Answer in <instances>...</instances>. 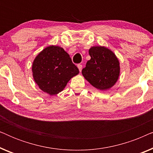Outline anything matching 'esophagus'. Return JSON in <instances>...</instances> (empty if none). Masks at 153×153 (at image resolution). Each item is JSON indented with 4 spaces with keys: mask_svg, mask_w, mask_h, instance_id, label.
I'll return each instance as SVG.
<instances>
[{
    "mask_svg": "<svg viewBox=\"0 0 153 153\" xmlns=\"http://www.w3.org/2000/svg\"><path fill=\"white\" fill-rule=\"evenodd\" d=\"M77 67H78L79 72H81V70H82V65L80 64H79V65H77Z\"/></svg>",
    "mask_w": 153,
    "mask_h": 153,
    "instance_id": "1",
    "label": "esophagus"
}]
</instances>
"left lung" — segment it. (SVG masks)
Instances as JSON below:
<instances>
[{
    "label": "left lung",
    "mask_w": 153,
    "mask_h": 153,
    "mask_svg": "<svg viewBox=\"0 0 153 153\" xmlns=\"http://www.w3.org/2000/svg\"><path fill=\"white\" fill-rule=\"evenodd\" d=\"M91 59L82 70L83 77L100 91H106L116 84L120 72V62L114 52L103 46H94L88 51Z\"/></svg>",
    "instance_id": "8db88e82"
}]
</instances>
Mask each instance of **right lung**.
<instances>
[{"mask_svg":"<svg viewBox=\"0 0 153 153\" xmlns=\"http://www.w3.org/2000/svg\"><path fill=\"white\" fill-rule=\"evenodd\" d=\"M33 76L39 89L49 95L64 90L79 73L70 55L59 46L50 45L37 54L32 65Z\"/></svg>","mask_w":153,"mask_h":153,"instance_id":"add662e5","label":"right lung"}]
</instances>
